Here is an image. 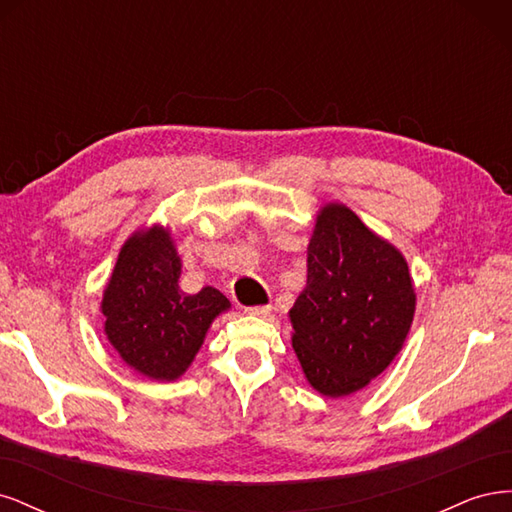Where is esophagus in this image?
Segmentation results:
<instances>
[{"instance_id": "34e87169", "label": "esophagus", "mask_w": 512, "mask_h": 512, "mask_svg": "<svg viewBox=\"0 0 512 512\" xmlns=\"http://www.w3.org/2000/svg\"><path fill=\"white\" fill-rule=\"evenodd\" d=\"M247 316H258V318H267L271 314V305H254V307H245Z\"/></svg>"}]
</instances>
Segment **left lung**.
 <instances>
[{
  "instance_id": "1",
  "label": "left lung",
  "mask_w": 512,
  "mask_h": 512,
  "mask_svg": "<svg viewBox=\"0 0 512 512\" xmlns=\"http://www.w3.org/2000/svg\"><path fill=\"white\" fill-rule=\"evenodd\" d=\"M408 262L346 205H324L307 245V284L290 309L292 348L327 397L361 391L391 365L414 318Z\"/></svg>"
}]
</instances>
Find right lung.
<instances>
[{
  "label": "right lung",
  "instance_id": "add662e5",
  "mask_svg": "<svg viewBox=\"0 0 512 512\" xmlns=\"http://www.w3.org/2000/svg\"><path fill=\"white\" fill-rule=\"evenodd\" d=\"M181 258L162 226L123 243L102 297L104 333L126 365L151 380H177L194 361L211 322L230 307L220 290L179 288Z\"/></svg>",
  "mask_w": 512,
  "mask_h": 512
}]
</instances>
